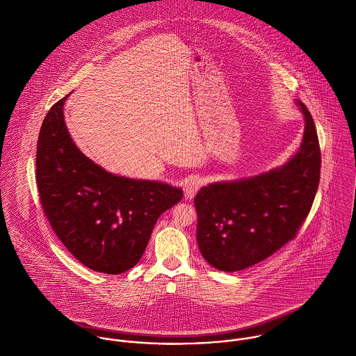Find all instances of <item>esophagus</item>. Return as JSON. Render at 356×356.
Wrapping results in <instances>:
<instances>
[{"instance_id": "esophagus-1", "label": "esophagus", "mask_w": 356, "mask_h": 356, "mask_svg": "<svg viewBox=\"0 0 356 356\" xmlns=\"http://www.w3.org/2000/svg\"><path fill=\"white\" fill-rule=\"evenodd\" d=\"M202 181L198 176H190L186 183H184V197L187 200H193L194 195L197 194V191L200 190Z\"/></svg>"}]
</instances>
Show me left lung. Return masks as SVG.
Returning a JSON list of instances; mask_svg holds the SVG:
<instances>
[{"label":"left lung","mask_w":356,"mask_h":356,"mask_svg":"<svg viewBox=\"0 0 356 356\" xmlns=\"http://www.w3.org/2000/svg\"><path fill=\"white\" fill-rule=\"evenodd\" d=\"M305 130L298 152L283 166L255 177L213 183L194 198L197 243L209 265L237 272L273 255L296 238L321 180V147L314 118L297 101Z\"/></svg>","instance_id":"obj_1"}]
</instances>
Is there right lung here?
<instances>
[{
    "instance_id": "1",
    "label": "right lung",
    "mask_w": 356,
    "mask_h": 356,
    "mask_svg": "<svg viewBox=\"0 0 356 356\" xmlns=\"http://www.w3.org/2000/svg\"><path fill=\"white\" fill-rule=\"evenodd\" d=\"M66 97L40 129L35 181L40 204L67 251L91 270L119 275L137 265L158 218L181 197L166 183L108 173L74 145L63 120Z\"/></svg>"
}]
</instances>
